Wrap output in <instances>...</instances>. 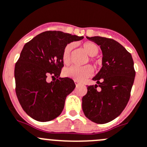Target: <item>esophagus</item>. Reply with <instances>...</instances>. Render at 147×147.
<instances>
[{"label":"esophagus","mask_w":147,"mask_h":147,"mask_svg":"<svg viewBox=\"0 0 147 147\" xmlns=\"http://www.w3.org/2000/svg\"><path fill=\"white\" fill-rule=\"evenodd\" d=\"M74 82H75V84H76V86H78V85H79V84H81V83H79V82H78V81H74Z\"/></svg>","instance_id":"esophagus-1"}]
</instances>
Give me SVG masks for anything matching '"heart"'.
<instances>
[{
    "mask_svg": "<svg viewBox=\"0 0 147 147\" xmlns=\"http://www.w3.org/2000/svg\"><path fill=\"white\" fill-rule=\"evenodd\" d=\"M72 48L73 45L69 44L65 47L63 50L62 58L65 65H68L71 62V52L72 50ZM83 49L90 57H95L99 52V48L98 46L92 42L84 43L83 44ZM95 65H96V63H95ZM92 72H93V70L90 65H85L83 67L71 66L65 69L64 75L74 80L80 82L92 76Z\"/></svg>",
    "mask_w": 147,
    "mask_h": 147,
    "instance_id": "obj_1",
    "label": "heart"
}]
</instances>
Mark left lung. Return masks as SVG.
I'll return each mask as SVG.
<instances>
[{
    "label": "left lung",
    "instance_id": "obj_1",
    "mask_svg": "<svg viewBox=\"0 0 147 147\" xmlns=\"http://www.w3.org/2000/svg\"><path fill=\"white\" fill-rule=\"evenodd\" d=\"M87 38L100 46L103 57L102 68L92 78L97 84L88 86L82 98V109L90 120L105 124L117 117L128 103L136 76L134 63L130 53L115 40L100 36Z\"/></svg>",
    "mask_w": 147,
    "mask_h": 147
}]
</instances>
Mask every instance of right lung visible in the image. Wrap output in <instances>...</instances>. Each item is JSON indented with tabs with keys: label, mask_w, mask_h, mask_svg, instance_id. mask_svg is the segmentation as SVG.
Instances as JSON below:
<instances>
[{
	"label": "right lung",
	"mask_w": 147,
	"mask_h": 147,
	"mask_svg": "<svg viewBox=\"0 0 147 147\" xmlns=\"http://www.w3.org/2000/svg\"><path fill=\"white\" fill-rule=\"evenodd\" d=\"M83 38L45 31L25 44L14 68L15 90L22 108L30 117L48 122L61 114L67 95L76 87L70 78L60 77L63 50L68 44ZM50 75L55 80L48 83Z\"/></svg>",
	"instance_id": "1"
}]
</instances>
